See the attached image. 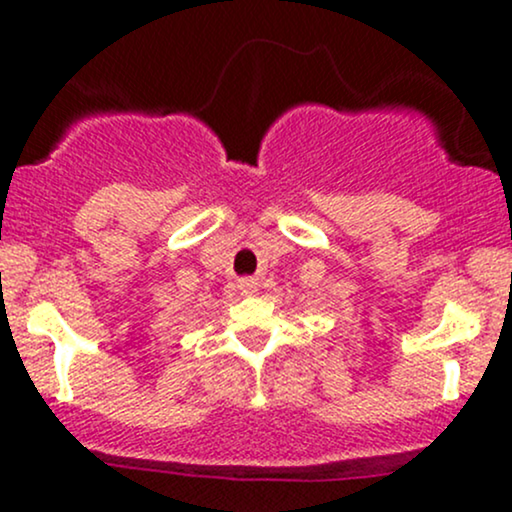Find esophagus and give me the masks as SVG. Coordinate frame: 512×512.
<instances>
[{
	"instance_id": "1",
	"label": "esophagus",
	"mask_w": 512,
	"mask_h": 512,
	"mask_svg": "<svg viewBox=\"0 0 512 512\" xmlns=\"http://www.w3.org/2000/svg\"><path fill=\"white\" fill-rule=\"evenodd\" d=\"M240 293H243V296H255L257 281L255 279H240Z\"/></svg>"
}]
</instances>
